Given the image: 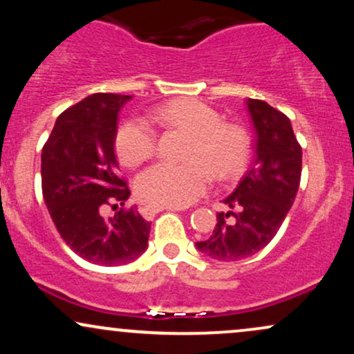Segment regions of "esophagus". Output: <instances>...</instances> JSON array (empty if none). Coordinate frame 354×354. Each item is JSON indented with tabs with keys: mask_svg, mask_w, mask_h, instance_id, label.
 <instances>
[{
	"mask_svg": "<svg viewBox=\"0 0 354 354\" xmlns=\"http://www.w3.org/2000/svg\"><path fill=\"white\" fill-rule=\"evenodd\" d=\"M180 211L181 208H178V206H161V205H146L141 208V214H143L145 218L151 219L154 214H158L160 211Z\"/></svg>",
	"mask_w": 354,
	"mask_h": 354,
	"instance_id": "obj_1",
	"label": "esophagus"
}]
</instances>
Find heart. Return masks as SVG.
Returning <instances> with one entry per match:
<instances>
[{"label":"heart","instance_id":"obj_1","mask_svg":"<svg viewBox=\"0 0 354 354\" xmlns=\"http://www.w3.org/2000/svg\"><path fill=\"white\" fill-rule=\"evenodd\" d=\"M151 118L166 126H176L193 135L185 165L156 163L136 180V191L153 205L188 206L206 193L211 171L219 180H231L245 168L248 136L238 124L223 123L216 109L198 100H174L156 108ZM118 158L126 166L145 163L156 151V131L143 118H128L115 136Z\"/></svg>","mask_w":354,"mask_h":354}]
</instances>
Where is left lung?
<instances>
[{"instance_id": "obj_1", "label": "left lung", "mask_w": 354, "mask_h": 354, "mask_svg": "<svg viewBox=\"0 0 354 354\" xmlns=\"http://www.w3.org/2000/svg\"><path fill=\"white\" fill-rule=\"evenodd\" d=\"M253 121L254 161L236 189L223 200L213 234L196 248L216 261H238L261 251L283 225L301 180V146L291 121L261 100H246Z\"/></svg>"}]
</instances>
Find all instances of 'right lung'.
<instances>
[{"label":"right lung","instance_id":"obj_1","mask_svg":"<svg viewBox=\"0 0 354 354\" xmlns=\"http://www.w3.org/2000/svg\"><path fill=\"white\" fill-rule=\"evenodd\" d=\"M128 95L96 93L56 120L41 153V188L46 208L63 241L93 265L120 266L146 251L151 223L129 209L101 216V206L129 198L118 171V113ZM116 206V205H115Z\"/></svg>","mask_w":354,"mask_h":354}]
</instances>
